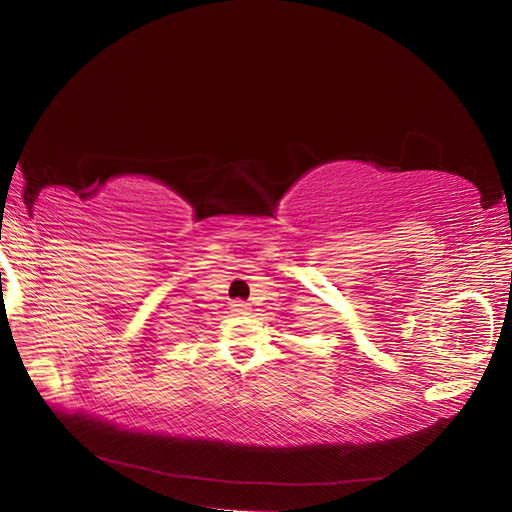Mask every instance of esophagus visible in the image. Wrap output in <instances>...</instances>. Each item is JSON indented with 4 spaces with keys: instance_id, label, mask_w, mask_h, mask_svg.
Masks as SVG:
<instances>
[{
    "instance_id": "1",
    "label": "esophagus",
    "mask_w": 512,
    "mask_h": 512,
    "mask_svg": "<svg viewBox=\"0 0 512 512\" xmlns=\"http://www.w3.org/2000/svg\"><path fill=\"white\" fill-rule=\"evenodd\" d=\"M232 312H236V315H246V312H249L251 308H249V304L246 302H242V300H236V302H232Z\"/></svg>"
}]
</instances>
